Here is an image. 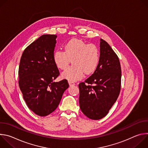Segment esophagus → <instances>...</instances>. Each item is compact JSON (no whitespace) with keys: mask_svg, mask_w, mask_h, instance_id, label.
Listing matches in <instances>:
<instances>
[{"mask_svg":"<svg viewBox=\"0 0 148 148\" xmlns=\"http://www.w3.org/2000/svg\"><path fill=\"white\" fill-rule=\"evenodd\" d=\"M69 85H70V86H74V85H75V83H74L73 81H69Z\"/></svg>","mask_w":148,"mask_h":148,"instance_id":"1","label":"esophagus"}]
</instances>
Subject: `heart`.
I'll return each mask as SVG.
<instances>
[{
  "label": "heart",
  "instance_id": "obj_1",
  "mask_svg": "<svg viewBox=\"0 0 148 148\" xmlns=\"http://www.w3.org/2000/svg\"><path fill=\"white\" fill-rule=\"evenodd\" d=\"M64 48V51L57 50L53 55L54 64L61 70L66 69L72 60L73 66L62 73L63 78L75 81L85 73L88 75L95 71L99 61V50L95 45L74 38L66 43Z\"/></svg>",
  "mask_w": 148,
  "mask_h": 148
}]
</instances>
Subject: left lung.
Masks as SVG:
<instances>
[{"mask_svg": "<svg viewBox=\"0 0 148 148\" xmlns=\"http://www.w3.org/2000/svg\"><path fill=\"white\" fill-rule=\"evenodd\" d=\"M121 84L119 58L107 42L101 39L98 67L90 77L78 85L81 111L94 120L106 116L119 96Z\"/></svg>", "mask_w": 148, "mask_h": 148, "instance_id": "1", "label": "left lung"}]
</instances>
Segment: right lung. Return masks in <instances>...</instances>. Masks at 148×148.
I'll return each instance as SVG.
<instances>
[{"label": "right lung", "instance_id": "obj_1", "mask_svg": "<svg viewBox=\"0 0 148 148\" xmlns=\"http://www.w3.org/2000/svg\"><path fill=\"white\" fill-rule=\"evenodd\" d=\"M57 36L44 34L24 50L18 67V85L29 108L40 116L56 110L69 84L53 81L60 75L53 55Z\"/></svg>", "mask_w": 148, "mask_h": 148}]
</instances>
